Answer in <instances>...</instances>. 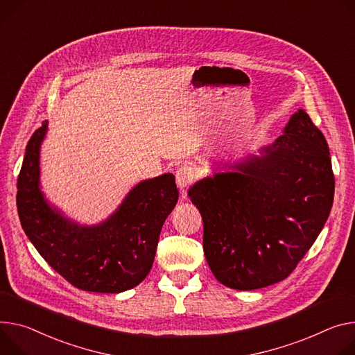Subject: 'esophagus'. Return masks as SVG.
<instances>
[{"instance_id":"1","label":"esophagus","mask_w":355,"mask_h":355,"mask_svg":"<svg viewBox=\"0 0 355 355\" xmlns=\"http://www.w3.org/2000/svg\"><path fill=\"white\" fill-rule=\"evenodd\" d=\"M196 180V171L194 168H191L188 166H182L175 171V181L180 189L187 188L188 185H191Z\"/></svg>"}]
</instances>
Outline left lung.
Wrapping results in <instances>:
<instances>
[{
	"mask_svg": "<svg viewBox=\"0 0 355 355\" xmlns=\"http://www.w3.org/2000/svg\"><path fill=\"white\" fill-rule=\"evenodd\" d=\"M188 191L204 220V253L218 282L254 290L286 279L330 215L327 141L299 109L272 144ZM225 167V168H227Z\"/></svg>",
	"mask_w": 355,
	"mask_h": 355,
	"instance_id": "left-lung-1",
	"label": "left lung"
}]
</instances>
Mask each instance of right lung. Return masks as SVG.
Returning a JSON list of instances; mask_svg holds the SVG:
<instances>
[{"instance_id": "add662e5", "label": "right lung", "mask_w": 355, "mask_h": 355, "mask_svg": "<svg viewBox=\"0 0 355 355\" xmlns=\"http://www.w3.org/2000/svg\"><path fill=\"white\" fill-rule=\"evenodd\" d=\"M44 121L28 141L17 182L22 230L40 254L71 284L86 292L121 293L148 275L161 228L178 201L173 174L140 181L117 209L96 225H80L48 202L41 189Z\"/></svg>"}]
</instances>
